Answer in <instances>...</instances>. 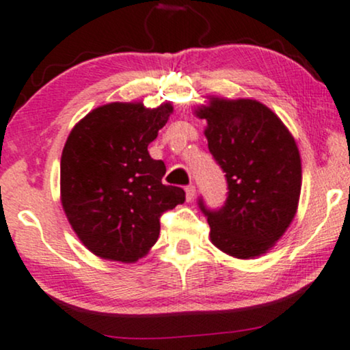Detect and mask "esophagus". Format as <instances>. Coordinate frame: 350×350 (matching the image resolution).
I'll list each match as a JSON object with an SVG mask.
<instances>
[{
    "label": "esophagus",
    "mask_w": 350,
    "mask_h": 350,
    "mask_svg": "<svg viewBox=\"0 0 350 350\" xmlns=\"http://www.w3.org/2000/svg\"><path fill=\"white\" fill-rule=\"evenodd\" d=\"M196 192H197V189H196V185H193V184H190V185H187V187H185V198H187V202L193 200V197H196Z\"/></svg>",
    "instance_id": "34e87169"
}]
</instances>
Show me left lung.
Here are the masks:
<instances>
[{
  "mask_svg": "<svg viewBox=\"0 0 350 350\" xmlns=\"http://www.w3.org/2000/svg\"><path fill=\"white\" fill-rule=\"evenodd\" d=\"M193 114L206 121L203 134L229 189L218 211L200 200L211 244L241 260L267 254L297 213L302 163L293 134L268 106L252 98L210 96Z\"/></svg>",
  "mask_w": 350,
  "mask_h": 350,
  "instance_id": "left-lung-1",
  "label": "left lung"
}]
</instances>
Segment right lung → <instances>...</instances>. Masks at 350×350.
I'll return each instance as SVG.
<instances>
[{
  "label": "right lung",
  "instance_id": "add662e5",
  "mask_svg": "<svg viewBox=\"0 0 350 350\" xmlns=\"http://www.w3.org/2000/svg\"><path fill=\"white\" fill-rule=\"evenodd\" d=\"M172 103L147 108L114 101L72 127L61 154V203L70 228L92 254L135 263L160 236V216L185 192L163 184L166 166L148 145L170 119Z\"/></svg>",
  "mask_w": 350,
  "mask_h": 350
}]
</instances>
